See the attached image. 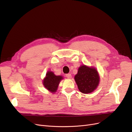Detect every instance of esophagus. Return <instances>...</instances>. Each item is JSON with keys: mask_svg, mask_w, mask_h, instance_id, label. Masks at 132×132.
Segmentation results:
<instances>
[{"mask_svg": "<svg viewBox=\"0 0 132 132\" xmlns=\"http://www.w3.org/2000/svg\"><path fill=\"white\" fill-rule=\"evenodd\" d=\"M66 77L68 78H71L72 76L71 75V73H67V74H66Z\"/></svg>", "mask_w": 132, "mask_h": 132, "instance_id": "1", "label": "esophagus"}]
</instances>
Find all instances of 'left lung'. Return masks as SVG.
Segmentation results:
<instances>
[{"label":"left lung","instance_id":"left-lung-1","mask_svg":"<svg viewBox=\"0 0 132 132\" xmlns=\"http://www.w3.org/2000/svg\"><path fill=\"white\" fill-rule=\"evenodd\" d=\"M78 90L83 94L93 92L98 86L100 76L95 68L82 65L74 77Z\"/></svg>","mask_w":132,"mask_h":132}]
</instances>
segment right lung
Masks as SVG:
<instances>
[{
	"instance_id": "obj_1",
	"label": "right lung",
	"mask_w": 132,
	"mask_h": 132,
	"mask_svg": "<svg viewBox=\"0 0 132 132\" xmlns=\"http://www.w3.org/2000/svg\"><path fill=\"white\" fill-rule=\"evenodd\" d=\"M63 77L61 75L56 76L53 71H48L43 80V84L44 87L51 93L56 92L58 87Z\"/></svg>"
}]
</instances>
